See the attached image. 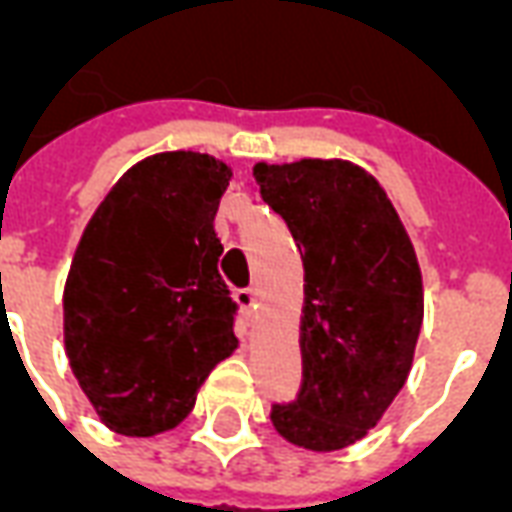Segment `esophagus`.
Returning a JSON list of instances; mask_svg holds the SVG:
<instances>
[{"label":"esophagus","instance_id":"obj_1","mask_svg":"<svg viewBox=\"0 0 512 512\" xmlns=\"http://www.w3.org/2000/svg\"><path fill=\"white\" fill-rule=\"evenodd\" d=\"M235 301L241 304V310L246 312V315H255L257 312V290L255 288H244L235 293Z\"/></svg>","mask_w":512,"mask_h":512}]
</instances>
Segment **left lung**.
Masks as SVG:
<instances>
[{"label": "left lung", "instance_id": "left-lung-1", "mask_svg": "<svg viewBox=\"0 0 512 512\" xmlns=\"http://www.w3.org/2000/svg\"><path fill=\"white\" fill-rule=\"evenodd\" d=\"M252 175L304 263V378L271 422L301 450H343L376 428L411 373L425 312L417 252L384 186L354 161H257Z\"/></svg>", "mask_w": 512, "mask_h": 512}]
</instances>
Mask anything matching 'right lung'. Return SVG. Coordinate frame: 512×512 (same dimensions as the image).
<instances>
[{"label": "right lung", "instance_id": "obj_1", "mask_svg": "<svg viewBox=\"0 0 512 512\" xmlns=\"http://www.w3.org/2000/svg\"><path fill=\"white\" fill-rule=\"evenodd\" d=\"M230 164L156 153L95 208L62 293L65 354L106 428L156 436L189 417L205 378L238 348L213 230Z\"/></svg>", "mask_w": 512, "mask_h": 512}]
</instances>
